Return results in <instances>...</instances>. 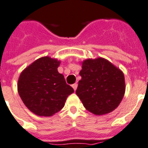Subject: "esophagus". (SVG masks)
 <instances>
[{
	"instance_id": "esophagus-1",
	"label": "esophagus",
	"mask_w": 148,
	"mask_h": 148,
	"mask_svg": "<svg viewBox=\"0 0 148 148\" xmlns=\"http://www.w3.org/2000/svg\"><path fill=\"white\" fill-rule=\"evenodd\" d=\"M72 86H73V89H74V91H75V90H76V88H77L78 85L76 83H75V84H73Z\"/></svg>"
}]
</instances>
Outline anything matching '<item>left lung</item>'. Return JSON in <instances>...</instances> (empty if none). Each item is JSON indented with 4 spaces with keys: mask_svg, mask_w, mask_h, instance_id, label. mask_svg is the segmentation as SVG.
Wrapping results in <instances>:
<instances>
[{
    "mask_svg": "<svg viewBox=\"0 0 148 148\" xmlns=\"http://www.w3.org/2000/svg\"><path fill=\"white\" fill-rule=\"evenodd\" d=\"M76 89L84 107L96 115L114 111L125 92L124 74L104 58L88 59L82 62Z\"/></svg>",
    "mask_w": 148,
    "mask_h": 148,
    "instance_id": "left-lung-1",
    "label": "left lung"
}]
</instances>
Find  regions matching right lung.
Segmentation results:
<instances>
[{"instance_id":"add662e5","label":"right lung","mask_w":148,"mask_h":148,"mask_svg":"<svg viewBox=\"0 0 148 148\" xmlns=\"http://www.w3.org/2000/svg\"><path fill=\"white\" fill-rule=\"evenodd\" d=\"M60 61L41 57L27 66L19 77L17 90L27 108L39 116L49 117L64 107L74 92L57 70Z\"/></svg>"}]
</instances>
